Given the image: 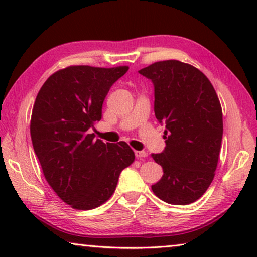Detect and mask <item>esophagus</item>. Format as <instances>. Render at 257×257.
<instances>
[{
	"label": "esophagus",
	"mask_w": 257,
	"mask_h": 257,
	"mask_svg": "<svg viewBox=\"0 0 257 257\" xmlns=\"http://www.w3.org/2000/svg\"><path fill=\"white\" fill-rule=\"evenodd\" d=\"M135 155H136L137 159H144L147 156V153L144 151H135Z\"/></svg>",
	"instance_id": "1"
}]
</instances>
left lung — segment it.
Here are the masks:
<instances>
[{"label": "left lung", "mask_w": 257, "mask_h": 257, "mask_svg": "<svg viewBox=\"0 0 257 257\" xmlns=\"http://www.w3.org/2000/svg\"><path fill=\"white\" fill-rule=\"evenodd\" d=\"M139 73L153 81L155 116L167 128V146L152 155L164 172L152 190L173 205L194 203L215 176L223 135L219 97L199 69L181 61H159Z\"/></svg>", "instance_id": "obj_1"}]
</instances>
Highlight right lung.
<instances>
[{"instance_id": "add662e5", "label": "right lung", "mask_w": 257, "mask_h": 257, "mask_svg": "<svg viewBox=\"0 0 257 257\" xmlns=\"http://www.w3.org/2000/svg\"><path fill=\"white\" fill-rule=\"evenodd\" d=\"M128 69L69 66L47 78L35 99L30 119L34 151L51 188L76 210L105 203L121 171L135 161L127 143L105 144L88 134L102 118L111 86Z\"/></svg>"}]
</instances>
